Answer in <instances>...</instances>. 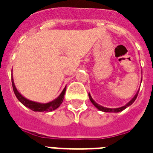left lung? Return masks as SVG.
Instances as JSON below:
<instances>
[{"instance_id": "1", "label": "left lung", "mask_w": 153, "mask_h": 153, "mask_svg": "<svg viewBox=\"0 0 153 153\" xmlns=\"http://www.w3.org/2000/svg\"><path fill=\"white\" fill-rule=\"evenodd\" d=\"M138 95V93L136 94L135 96H134V98L132 99V100L130 101V102H128V104H126V105H124V106L122 107H120V108H117V109H109V108H105V107H103L102 106V105H99L98 104H97L93 100V98H91V96L90 95V94H89V98H90V100H91V102L93 103V105H94V106L96 107V108H98L99 110H101V111H103V112H115V113H117V112H121L122 111V110H124V109H126V108H127L128 106H129L130 105H132L134 102V101L136 100V98H137V97Z\"/></svg>"}]
</instances>
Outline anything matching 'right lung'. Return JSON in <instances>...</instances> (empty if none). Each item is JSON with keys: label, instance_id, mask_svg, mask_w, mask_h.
I'll list each match as a JSON object with an SVG mask.
<instances>
[{"label": "right lung", "instance_id": "add662e5", "mask_svg": "<svg viewBox=\"0 0 153 153\" xmlns=\"http://www.w3.org/2000/svg\"><path fill=\"white\" fill-rule=\"evenodd\" d=\"M12 85H13V89L15 94L16 97L17 98V99L22 103L25 106L29 108L33 111L36 112H44V111H52L54 109H57L58 107L60 105L62 104L63 98H64L65 92H66V87L63 89V91H62V93L60 94V95L56 99L48 103H45V104H42V103H38V102H32V101L27 100V98H24L21 94L17 91L14 82H13V79L12 78Z\"/></svg>", "mask_w": 153, "mask_h": 153}]
</instances>
